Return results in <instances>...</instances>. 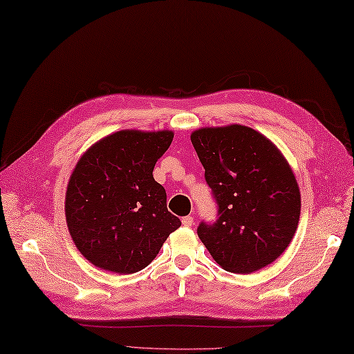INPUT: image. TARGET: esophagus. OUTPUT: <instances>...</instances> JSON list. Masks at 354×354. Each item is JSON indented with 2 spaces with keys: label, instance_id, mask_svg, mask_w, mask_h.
<instances>
[{
  "label": "esophagus",
  "instance_id": "esophagus-1",
  "mask_svg": "<svg viewBox=\"0 0 354 354\" xmlns=\"http://www.w3.org/2000/svg\"><path fill=\"white\" fill-rule=\"evenodd\" d=\"M183 225H184V227H192V225H193V217L192 216L183 217Z\"/></svg>",
  "mask_w": 354,
  "mask_h": 354
}]
</instances>
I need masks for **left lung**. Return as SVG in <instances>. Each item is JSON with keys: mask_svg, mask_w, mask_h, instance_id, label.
I'll return each mask as SVG.
<instances>
[{"mask_svg": "<svg viewBox=\"0 0 354 354\" xmlns=\"http://www.w3.org/2000/svg\"><path fill=\"white\" fill-rule=\"evenodd\" d=\"M192 142L219 207L213 225H199L202 243L228 272L270 265L290 245L301 213L288 160L265 135L242 124L201 127Z\"/></svg>", "mask_w": 354, "mask_h": 354, "instance_id": "1", "label": "left lung"}]
</instances>
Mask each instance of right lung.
<instances>
[{"mask_svg": "<svg viewBox=\"0 0 354 354\" xmlns=\"http://www.w3.org/2000/svg\"><path fill=\"white\" fill-rule=\"evenodd\" d=\"M171 131L124 129L89 147L73 169L65 217L74 245L94 266L115 274L145 269L181 221L153 179Z\"/></svg>", "mask_w": 354, "mask_h": 354, "instance_id": "obj_1", "label": "right lung"}]
</instances>
